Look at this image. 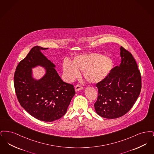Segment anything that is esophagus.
Listing matches in <instances>:
<instances>
[{
    "mask_svg": "<svg viewBox=\"0 0 154 154\" xmlns=\"http://www.w3.org/2000/svg\"><path fill=\"white\" fill-rule=\"evenodd\" d=\"M83 88H84V87H82V86H81L80 84H77V85H76L75 87V91H80V90L82 89Z\"/></svg>",
    "mask_w": 154,
    "mask_h": 154,
    "instance_id": "obj_1",
    "label": "esophagus"
}]
</instances>
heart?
Wrapping results in <instances>:
<instances>
[{
  "mask_svg": "<svg viewBox=\"0 0 154 154\" xmlns=\"http://www.w3.org/2000/svg\"><path fill=\"white\" fill-rule=\"evenodd\" d=\"M113 60L99 54H89L76 57L73 63L67 60L63 63V70L67 80H73L84 72L85 80L89 83H97L103 80L110 73Z\"/></svg>",
  "mask_w": 154,
  "mask_h": 154,
  "instance_id": "obj_1",
  "label": "heart"
}]
</instances>
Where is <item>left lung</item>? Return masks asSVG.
<instances>
[{
	"instance_id": "obj_1",
	"label": "left lung",
	"mask_w": 154,
	"mask_h": 154,
	"mask_svg": "<svg viewBox=\"0 0 154 154\" xmlns=\"http://www.w3.org/2000/svg\"><path fill=\"white\" fill-rule=\"evenodd\" d=\"M121 62L96 84L98 96L94 106L102 117L114 119L131 109L141 89V77L132 54L121 46Z\"/></svg>"
}]
</instances>
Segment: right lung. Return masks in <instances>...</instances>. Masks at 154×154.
<instances>
[{
  "label": "right lung",
  "instance_id": "obj_1",
  "mask_svg": "<svg viewBox=\"0 0 154 154\" xmlns=\"http://www.w3.org/2000/svg\"><path fill=\"white\" fill-rule=\"evenodd\" d=\"M33 47L16 67L14 77L15 91L21 106L38 120L52 122L63 117L75 95L72 84L62 80L55 65L40 50ZM37 66L46 68V73L39 81L35 80L31 69Z\"/></svg>",
  "mask_w": 154,
  "mask_h": 154
}]
</instances>
